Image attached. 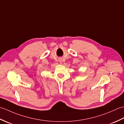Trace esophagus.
Returning a JSON list of instances; mask_svg holds the SVG:
<instances>
[{"instance_id":"34e87169","label":"esophagus","mask_w":124,"mask_h":124,"mask_svg":"<svg viewBox=\"0 0 124 124\" xmlns=\"http://www.w3.org/2000/svg\"><path fill=\"white\" fill-rule=\"evenodd\" d=\"M59 62L60 63H62V60L61 59H59Z\"/></svg>"}]
</instances>
